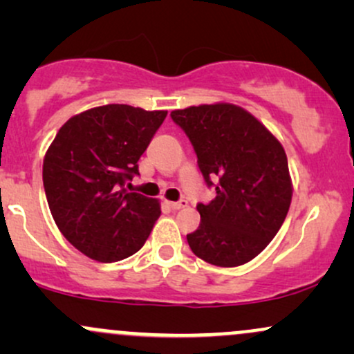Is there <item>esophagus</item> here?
Masks as SVG:
<instances>
[{
  "instance_id": "1",
  "label": "esophagus",
  "mask_w": 354,
  "mask_h": 354,
  "mask_svg": "<svg viewBox=\"0 0 354 354\" xmlns=\"http://www.w3.org/2000/svg\"><path fill=\"white\" fill-rule=\"evenodd\" d=\"M166 205H168L171 209L176 211V209L186 208V206H188V201H186V200H180V201H166Z\"/></svg>"
}]
</instances>
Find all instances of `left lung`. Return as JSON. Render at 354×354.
<instances>
[{
  "instance_id": "obj_1",
  "label": "left lung",
  "mask_w": 354,
  "mask_h": 354,
  "mask_svg": "<svg viewBox=\"0 0 354 354\" xmlns=\"http://www.w3.org/2000/svg\"><path fill=\"white\" fill-rule=\"evenodd\" d=\"M171 118L189 138L206 185L216 189L214 200L196 206L201 223L186 234L191 251L214 266L245 265L270 245L290 209L286 153L265 124L236 104L174 109Z\"/></svg>"
}]
</instances>
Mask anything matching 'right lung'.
<instances>
[{
    "label": "right lung",
    "mask_w": 354,
    "mask_h": 354,
    "mask_svg": "<svg viewBox=\"0 0 354 354\" xmlns=\"http://www.w3.org/2000/svg\"><path fill=\"white\" fill-rule=\"evenodd\" d=\"M168 111L104 104L70 118L44 154L48 206L63 236L100 263L141 250L160 218V201L128 193L138 160Z\"/></svg>",
    "instance_id": "right-lung-1"
}]
</instances>
